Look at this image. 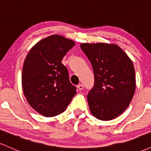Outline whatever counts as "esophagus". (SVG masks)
<instances>
[{"label":"esophagus","instance_id":"obj_1","mask_svg":"<svg viewBox=\"0 0 151 151\" xmlns=\"http://www.w3.org/2000/svg\"><path fill=\"white\" fill-rule=\"evenodd\" d=\"M77 89L79 90V91H81V90H82L84 89V86L82 85V84H79V85L77 86Z\"/></svg>","mask_w":151,"mask_h":151}]
</instances>
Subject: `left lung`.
Segmentation results:
<instances>
[{"label":"left lung","instance_id":"1","mask_svg":"<svg viewBox=\"0 0 151 151\" xmlns=\"http://www.w3.org/2000/svg\"><path fill=\"white\" fill-rule=\"evenodd\" d=\"M81 48L91 62L94 85L87 95L91 113L110 121L128 108L136 89L133 62L120 47L106 43H82Z\"/></svg>","mask_w":151,"mask_h":151}]
</instances>
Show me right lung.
<instances>
[{"mask_svg":"<svg viewBox=\"0 0 151 151\" xmlns=\"http://www.w3.org/2000/svg\"><path fill=\"white\" fill-rule=\"evenodd\" d=\"M74 45L72 40L53 35L35 45L26 57L22 74L24 95L30 106L44 116L65 111L77 93L62 63Z\"/></svg>","mask_w":151,"mask_h":151,"instance_id":"obj_1","label":"right lung"}]
</instances>
